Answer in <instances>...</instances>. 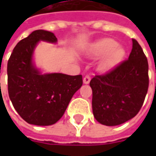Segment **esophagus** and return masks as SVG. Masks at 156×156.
Here are the masks:
<instances>
[{"label":"esophagus","mask_w":156,"mask_h":156,"mask_svg":"<svg viewBox=\"0 0 156 156\" xmlns=\"http://www.w3.org/2000/svg\"><path fill=\"white\" fill-rule=\"evenodd\" d=\"M90 80H91V79H90V76H89V75H86V76L83 78V83H84V84H88V83L90 82Z\"/></svg>","instance_id":"obj_1"}]
</instances>
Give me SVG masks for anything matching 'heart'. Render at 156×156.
Wrapping results in <instances>:
<instances>
[{
    "instance_id": "1",
    "label": "heart",
    "mask_w": 156,
    "mask_h": 156,
    "mask_svg": "<svg viewBox=\"0 0 156 156\" xmlns=\"http://www.w3.org/2000/svg\"><path fill=\"white\" fill-rule=\"evenodd\" d=\"M86 55L91 58L102 57L99 62L101 72H108L115 69L125 56V50L113 39H101L92 43L85 52Z\"/></svg>"
}]
</instances>
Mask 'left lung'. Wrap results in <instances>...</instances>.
Returning a JSON list of instances; mask_svg holds the SVG:
<instances>
[{"instance_id":"8db88e82","label":"left lung","mask_w":156,"mask_h":156,"mask_svg":"<svg viewBox=\"0 0 156 156\" xmlns=\"http://www.w3.org/2000/svg\"><path fill=\"white\" fill-rule=\"evenodd\" d=\"M129 60L110 73L95 75L90 81L92 109L102 125L117 126L138 114L148 88V64L141 47L132 39Z\"/></svg>"}]
</instances>
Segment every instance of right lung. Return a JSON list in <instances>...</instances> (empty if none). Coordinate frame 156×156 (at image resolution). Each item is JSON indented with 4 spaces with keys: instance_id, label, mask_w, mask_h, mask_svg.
Masks as SVG:
<instances>
[{
    "instance_id": "1",
    "label": "right lung",
    "mask_w": 156,
    "mask_h": 156,
    "mask_svg": "<svg viewBox=\"0 0 156 156\" xmlns=\"http://www.w3.org/2000/svg\"><path fill=\"white\" fill-rule=\"evenodd\" d=\"M40 41L55 44L57 38L52 32L39 29L15 46L8 62V88L12 104L24 121L49 126L62 118L82 85V76L42 73L34 61Z\"/></svg>"
}]
</instances>
